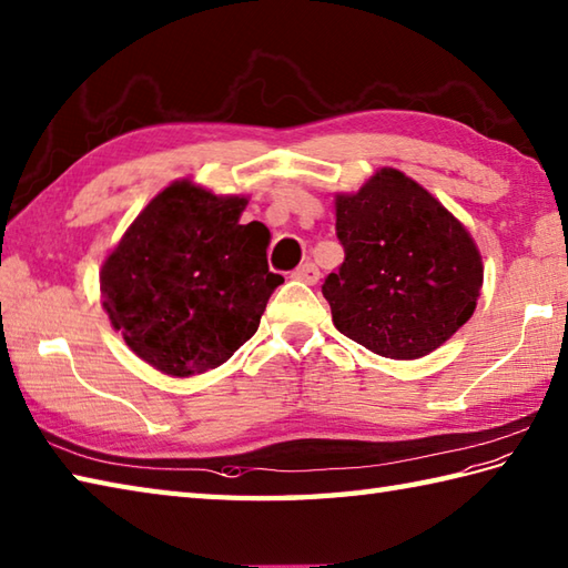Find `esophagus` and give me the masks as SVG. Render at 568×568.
<instances>
[{"label": "esophagus", "mask_w": 568, "mask_h": 568, "mask_svg": "<svg viewBox=\"0 0 568 568\" xmlns=\"http://www.w3.org/2000/svg\"><path fill=\"white\" fill-rule=\"evenodd\" d=\"M292 276L304 284H316L321 280V272L314 262H306V264H301V267H296Z\"/></svg>", "instance_id": "obj_1"}]
</instances>
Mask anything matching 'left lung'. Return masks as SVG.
<instances>
[{"instance_id":"obj_1","label":"left lung","mask_w":568,"mask_h":568,"mask_svg":"<svg viewBox=\"0 0 568 568\" xmlns=\"http://www.w3.org/2000/svg\"><path fill=\"white\" fill-rule=\"evenodd\" d=\"M345 250L323 282L333 323L392 361L444 345L473 311L483 260L470 233L434 195L397 169H379L357 193L335 195Z\"/></svg>"}]
</instances>
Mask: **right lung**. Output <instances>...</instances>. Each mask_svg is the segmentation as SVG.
I'll return each mask as SVG.
<instances>
[{
    "mask_svg": "<svg viewBox=\"0 0 568 568\" xmlns=\"http://www.w3.org/2000/svg\"><path fill=\"white\" fill-rule=\"evenodd\" d=\"M245 205L173 181L102 264L112 328L164 375L191 377L230 361L284 282L267 264L270 230L257 220L240 225Z\"/></svg>",
    "mask_w": 568,
    "mask_h": 568,
    "instance_id": "obj_1",
    "label": "right lung"
}]
</instances>
